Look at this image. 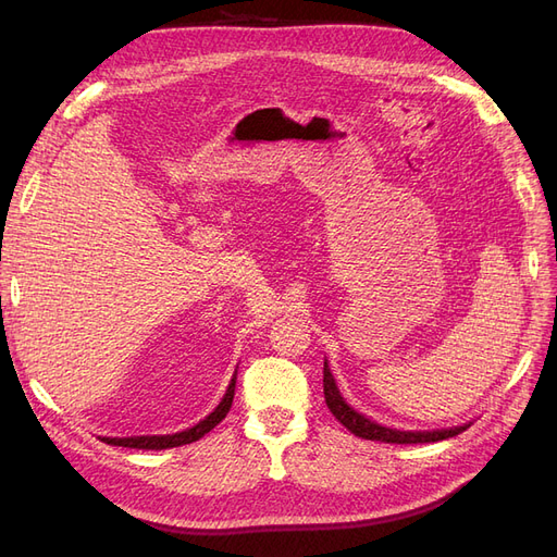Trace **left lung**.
Segmentation results:
<instances>
[{
  "instance_id": "obj_1",
  "label": "left lung",
  "mask_w": 557,
  "mask_h": 557,
  "mask_svg": "<svg viewBox=\"0 0 557 557\" xmlns=\"http://www.w3.org/2000/svg\"><path fill=\"white\" fill-rule=\"evenodd\" d=\"M323 391H325V404L332 411V416L339 420V423L350 430L356 436H362V440L369 442H383V444H432V442H442L450 440V436L465 432L469 425H458V428H448V430H432V432H411V430H393V428H383L374 420H369L367 416L358 413L352 407H348L346 399L342 397L339 387L334 383V376L330 372V367L325 362L323 367Z\"/></svg>"
}]
</instances>
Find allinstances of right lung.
Segmentation results:
<instances>
[{
  "instance_id": "right-lung-1",
  "label": "right lung",
  "mask_w": 557,
  "mask_h": 557,
  "mask_svg": "<svg viewBox=\"0 0 557 557\" xmlns=\"http://www.w3.org/2000/svg\"><path fill=\"white\" fill-rule=\"evenodd\" d=\"M234 385H237V374L232 376L230 385H227V393L223 395L221 404L205 418L199 420V423L190 430H183L176 434H153V436H123V440H117V436H102L104 444L111 446H123V448H144V450H164V448H176L183 444H193L197 440H201L207 432H211L221 420L227 416L230 407H232V399H234Z\"/></svg>"
}]
</instances>
